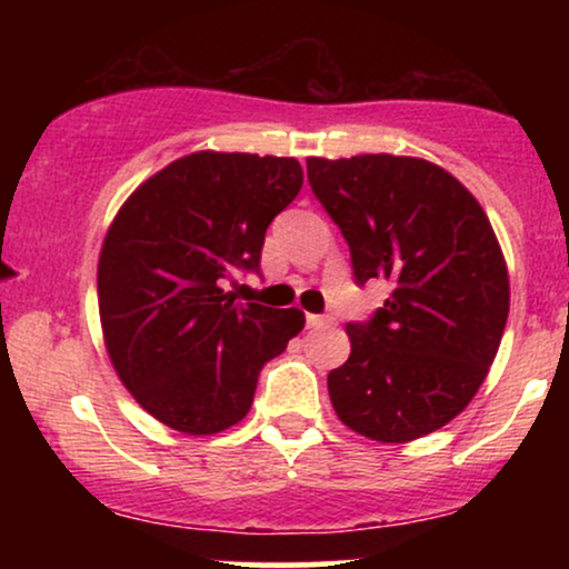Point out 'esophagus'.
I'll use <instances>...</instances> for the list:
<instances>
[{
  "label": "esophagus",
  "mask_w": 569,
  "mask_h": 569,
  "mask_svg": "<svg viewBox=\"0 0 569 569\" xmlns=\"http://www.w3.org/2000/svg\"><path fill=\"white\" fill-rule=\"evenodd\" d=\"M307 329H326V326L335 323V316H329V312H323V316H318V312H307Z\"/></svg>",
  "instance_id": "esophagus-1"
}]
</instances>
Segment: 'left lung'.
<instances>
[{
    "label": "left lung",
    "instance_id": "obj_1",
    "mask_svg": "<svg viewBox=\"0 0 569 569\" xmlns=\"http://www.w3.org/2000/svg\"><path fill=\"white\" fill-rule=\"evenodd\" d=\"M307 181L348 240L356 283L393 286L369 321L348 323L350 358L329 371L339 420L385 443L433 433L476 396L506 329L508 270L487 213L417 158H310Z\"/></svg>",
    "mask_w": 569,
    "mask_h": 569
}]
</instances>
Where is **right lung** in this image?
Listing matches in <instances>:
<instances>
[{"instance_id": "1", "label": "right lung", "mask_w": 569, "mask_h": 569, "mask_svg": "<svg viewBox=\"0 0 569 569\" xmlns=\"http://www.w3.org/2000/svg\"><path fill=\"white\" fill-rule=\"evenodd\" d=\"M302 189L293 158L194 152L130 194L98 262V310L117 375L168 428L208 436L248 415L259 371L305 312L234 302L270 221Z\"/></svg>"}]
</instances>
